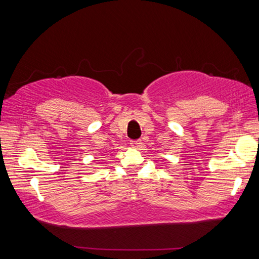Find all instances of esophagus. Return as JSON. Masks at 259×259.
Instances as JSON below:
<instances>
[{
	"label": "esophagus",
	"mask_w": 259,
	"mask_h": 259,
	"mask_svg": "<svg viewBox=\"0 0 259 259\" xmlns=\"http://www.w3.org/2000/svg\"><path fill=\"white\" fill-rule=\"evenodd\" d=\"M130 145L134 148H138L140 145H142V140H135V142H131Z\"/></svg>",
	"instance_id": "34e87169"
}]
</instances>
